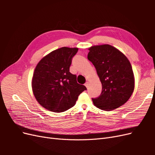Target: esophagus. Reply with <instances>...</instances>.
<instances>
[{
  "label": "esophagus",
  "instance_id": "1",
  "mask_svg": "<svg viewBox=\"0 0 155 155\" xmlns=\"http://www.w3.org/2000/svg\"><path fill=\"white\" fill-rule=\"evenodd\" d=\"M88 85H89V83H88V82H86V83H85V86L87 88H88Z\"/></svg>",
  "mask_w": 155,
  "mask_h": 155
}]
</instances>
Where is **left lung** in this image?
<instances>
[{
    "label": "left lung",
    "mask_w": 155,
    "mask_h": 155,
    "mask_svg": "<svg viewBox=\"0 0 155 155\" xmlns=\"http://www.w3.org/2000/svg\"><path fill=\"white\" fill-rule=\"evenodd\" d=\"M87 58L96 69L102 85L99 97L92 98L100 109L112 110L128 101L134 88V77L129 59L109 45L91 46Z\"/></svg>",
    "instance_id": "1"
}]
</instances>
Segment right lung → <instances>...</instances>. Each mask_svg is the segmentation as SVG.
I'll use <instances>...</instances> for the list:
<instances>
[{
	"mask_svg": "<svg viewBox=\"0 0 155 155\" xmlns=\"http://www.w3.org/2000/svg\"><path fill=\"white\" fill-rule=\"evenodd\" d=\"M78 48L62 47L46 55L37 64L31 87L39 104L54 112L72 107L79 95L87 88L76 81V75L70 72L72 59Z\"/></svg>",
	"mask_w": 155,
	"mask_h": 155,
	"instance_id": "add662e5",
	"label": "right lung"
}]
</instances>
